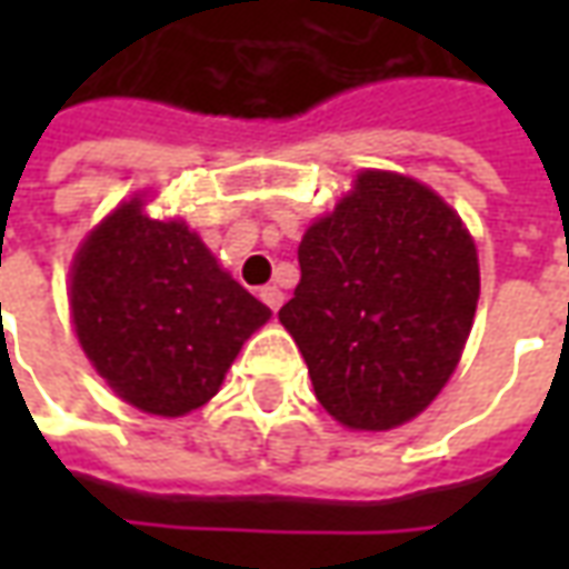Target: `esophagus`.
Segmentation results:
<instances>
[{"mask_svg": "<svg viewBox=\"0 0 569 569\" xmlns=\"http://www.w3.org/2000/svg\"><path fill=\"white\" fill-rule=\"evenodd\" d=\"M259 298L273 310V313H277V310H280V305H283V292H280L277 286H264V289L259 292Z\"/></svg>", "mask_w": 569, "mask_h": 569, "instance_id": "obj_1", "label": "esophagus"}]
</instances>
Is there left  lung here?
Here are the masks:
<instances>
[{"label":"left lung","instance_id":"1","mask_svg":"<svg viewBox=\"0 0 569 569\" xmlns=\"http://www.w3.org/2000/svg\"><path fill=\"white\" fill-rule=\"evenodd\" d=\"M301 283L280 322L313 393L350 429L402 427L460 362L478 305L476 243L418 179L362 170L305 231Z\"/></svg>","mask_w":569,"mask_h":569}]
</instances>
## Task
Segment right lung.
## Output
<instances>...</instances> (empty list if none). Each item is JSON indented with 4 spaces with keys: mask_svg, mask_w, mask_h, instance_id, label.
I'll return each instance as SVG.
<instances>
[{
    "mask_svg": "<svg viewBox=\"0 0 569 569\" xmlns=\"http://www.w3.org/2000/svg\"><path fill=\"white\" fill-rule=\"evenodd\" d=\"M69 308L93 369L158 418L210 402L243 341L271 320L186 222L151 219L140 198L109 212L79 247Z\"/></svg>",
    "mask_w": 569,
    "mask_h": 569,
    "instance_id": "obj_1",
    "label": "right lung"
}]
</instances>
